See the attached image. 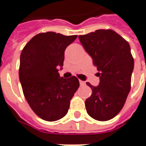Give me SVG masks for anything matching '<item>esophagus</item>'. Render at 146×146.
I'll use <instances>...</instances> for the list:
<instances>
[{
    "label": "esophagus",
    "instance_id": "esophagus-1",
    "mask_svg": "<svg viewBox=\"0 0 146 146\" xmlns=\"http://www.w3.org/2000/svg\"><path fill=\"white\" fill-rule=\"evenodd\" d=\"M80 85H84V84H85V82H84V81H83V80H80Z\"/></svg>",
    "mask_w": 146,
    "mask_h": 146
}]
</instances>
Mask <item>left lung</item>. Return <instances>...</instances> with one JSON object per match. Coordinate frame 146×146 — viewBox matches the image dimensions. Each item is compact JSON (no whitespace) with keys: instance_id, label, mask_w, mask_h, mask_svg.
<instances>
[{"instance_id":"left-lung-1","label":"left lung","mask_w":146,"mask_h":146,"mask_svg":"<svg viewBox=\"0 0 146 146\" xmlns=\"http://www.w3.org/2000/svg\"><path fill=\"white\" fill-rule=\"evenodd\" d=\"M80 43L92 58L100 84L88 82L92 94L85 100L88 114L98 121H108L122 110L130 90L133 58L130 46L112 30H96L79 36Z\"/></svg>"}]
</instances>
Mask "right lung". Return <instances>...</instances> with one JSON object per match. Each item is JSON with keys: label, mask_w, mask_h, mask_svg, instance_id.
Listing matches in <instances>:
<instances>
[{"label": "right lung", "mask_w": 146, "mask_h": 146, "mask_svg": "<svg viewBox=\"0 0 146 146\" xmlns=\"http://www.w3.org/2000/svg\"><path fill=\"white\" fill-rule=\"evenodd\" d=\"M77 35L48 31L36 35L20 54L19 76L23 95L32 111L43 120L54 122L66 115L70 100L80 86L76 76H60L66 47Z\"/></svg>", "instance_id": "right-lung-1"}]
</instances>
